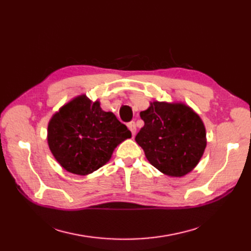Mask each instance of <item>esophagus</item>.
<instances>
[{
  "label": "esophagus",
  "mask_w": 251,
  "mask_h": 251,
  "mask_svg": "<svg viewBox=\"0 0 251 251\" xmlns=\"http://www.w3.org/2000/svg\"><path fill=\"white\" fill-rule=\"evenodd\" d=\"M128 128H130V131H131V133H132V136L133 137H135V135H136V130H137V128H136V125H135V123L134 121H131L130 124H128Z\"/></svg>",
  "instance_id": "1"
}]
</instances>
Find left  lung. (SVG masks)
I'll use <instances>...</instances> for the list:
<instances>
[{
    "label": "left lung",
    "mask_w": 251,
    "mask_h": 251,
    "mask_svg": "<svg viewBox=\"0 0 251 251\" xmlns=\"http://www.w3.org/2000/svg\"><path fill=\"white\" fill-rule=\"evenodd\" d=\"M140 117L144 126L135 140L151 165L170 177H182L196 168L206 148L198 114L182 102L153 101Z\"/></svg>",
    "instance_id": "left-lung-1"
}]
</instances>
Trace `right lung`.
<instances>
[{"mask_svg": "<svg viewBox=\"0 0 251 251\" xmlns=\"http://www.w3.org/2000/svg\"><path fill=\"white\" fill-rule=\"evenodd\" d=\"M132 134L112 112L86 95L73 98L49 121L48 144L56 161L69 173L86 176L107 163L119 143Z\"/></svg>", "mask_w": 251, "mask_h": 251, "instance_id": "right-lung-1", "label": "right lung"}]
</instances>
